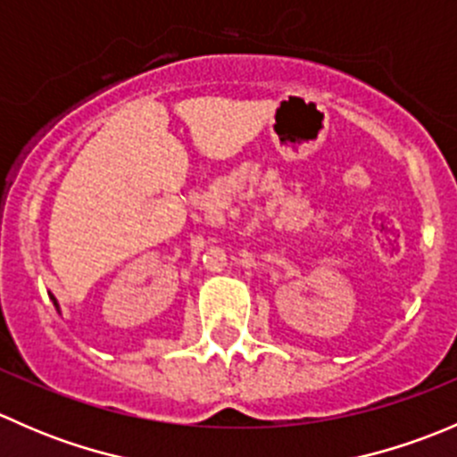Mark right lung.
<instances>
[{
    "mask_svg": "<svg viewBox=\"0 0 457 457\" xmlns=\"http://www.w3.org/2000/svg\"><path fill=\"white\" fill-rule=\"evenodd\" d=\"M50 301H53V303H54V307H57V312H59V303H57V298H54V296H53V294H50Z\"/></svg>",
    "mask_w": 457,
    "mask_h": 457,
    "instance_id": "1",
    "label": "right lung"
}]
</instances>
